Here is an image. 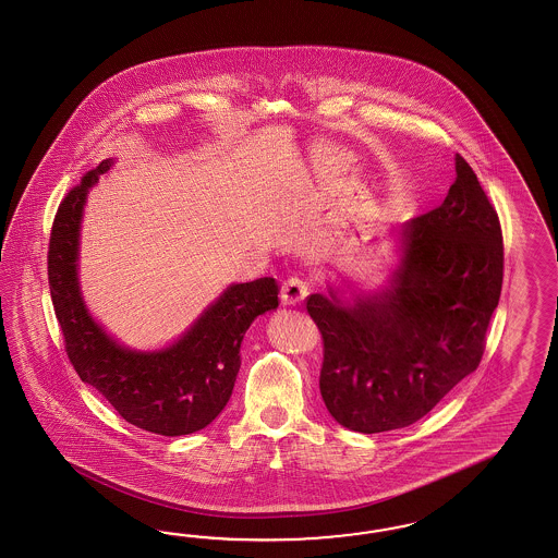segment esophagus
Here are the masks:
<instances>
[{
  "mask_svg": "<svg viewBox=\"0 0 558 558\" xmlns=\"http://www.w3.org/2000/svg\"><path fill=\"white\" fill-rule=\"evenodd\" d=\"M308 294V284L301 280V278H290L284 284H282V292H280V299L284 304H296L303 303Z\"/></svg>",
  "mask_w": 558,
  "mask_h": 558,
  "instance_id": "esophagus-1",
  "label": "esophagus"
}]
</instances>
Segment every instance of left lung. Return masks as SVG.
<instances>
[{
    "mask_svg": "<svg viewBox=\"0 0 558 558\" xmlns=\"http://www.w3.org/2000/svg\"><path fill=\"white\" fill-rule=\"evenodd\" d=\"M504 284L497 210L457 155V180L438 208L401 229L390 288L354 304L311 294L323 338L319 389L336 422L378 434L420 422L478 368Z\"/></svg>",
    "mask_w": 558,
    "mask_h": 558,
    "instance_id": "1",
    "label": "left lung"
}]
</instances>
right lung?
Wrapping results in <instances>:
<instances>
[{"instance_id":"add662e5","label":"right lung","mask_w":558,"mask_h":558,"mask_svg":"<svg viewBox=\"0 0 558 558\" xmlns=\"http://www.w3.org/2000/svg\"><path fill=\"white\" fill-rule=\"evenodd\" d=\"M114 166L104 159L59 204L49 241V288L65 352L80 378L120 417L157 436H186L206 427L231 399L241 366L239 348L257 315L278 306V282L233 284L169 348H122L85 308L80 278V227L89 187Z\"/></svg>"}]
</instances>
